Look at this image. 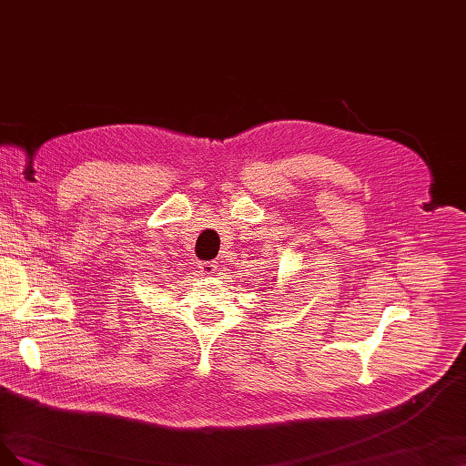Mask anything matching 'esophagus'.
Returning <instances> with one entry per match:
<instances>
[{"label": "esophagus", "instance_id": "1", "mask_svg": "<svg viewBox=\"0 0 466 466\" xmlns=\"http://www.w3.org/2000/svg\"><path fill=\"white\" fill-rule=\"evenodd\" d=\"M198 269L202 271L204 276H214L216 269H218V264L216 262H200Z\"/></svg>", "mask_w": 466, "mask_h": 466}]
</instances>
